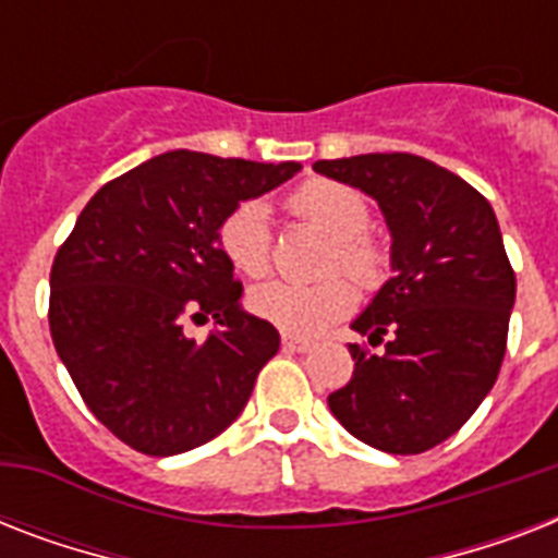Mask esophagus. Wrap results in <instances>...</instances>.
Here are the masks:
<instances>
[{
  "mask_svg": "<svg viewBox=\"0 0 558 558\" xmlns=\"http://www.w3.org/2000/svg\"><path fill=\"white\" fill-rule=\"evenodd\" d=\"M283 350H289V353H306V350H313V341L298 339V336H283Z\"/></svg>",
  "mask_w": 558,
  "mask_h": 558,
  "instance_id": "1",
  "label": "esophagus"
}]
</instances>
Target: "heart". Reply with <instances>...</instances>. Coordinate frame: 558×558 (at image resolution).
Returning a JSON list of instances; mask_svg holds the SVG:
<instances>
[{
    "label": "heart",
    "instance_id": "b5f03b06",
    "mask_svg": "<svg viewBox=\"0 0 558 558\" xmlns=\"http://www.w3.org/2000/svg\"><path fill=\"white\" fill-rule=\"evenodd\" d=\"M292 208L324 228L336 240L330 269H344L359 283H376L381 275V252L365 236L371 208L353 187L315 179L292 196ZM219 248L240 275L260 278L271 263V208L266 199L240 202L219 226ZM356 304L348 280L330 278L322 283L266 280L248 292V306L263 322L275 324L289 336H315L339 322Z\"/></svg>",
    "mask_w": 558,
    "mask_h": 558
}]
</instances>
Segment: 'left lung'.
Wrapping results in <instances>:
<instances>
[{"instance_id": "left-lung-1", "label": "left lung", "mask_w": 558, "mask_h": 558, "mask_svg": "<svg viewBox=\"0 0 558 558\" xmlns=\"http://www.w3.org/2000/svg\"><path fill=\"white\" fill-rule=\"evenodd\" d=\"M315 173L376 199L390 234V278L353 330V379L330 411L356 440L420 454L458 432L493 390L515 304V275L493 205L440 165L411 153L315 161Z\"/></svg>"}]
</instances>
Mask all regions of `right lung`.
Listing matches in <instances>:
<instances>
[{"label":"right lung","instance_id":"add662e5","mask_svg":"<svg viewBox=\"0 0 558 558\" xmlns=\"http://www.w3.org/2000/svg\"><path fill=\"white\" fill-rule=\"evenodd\" d=\"M301 173L170 150L100 187L51 266L48 324L89 411L126 446L170 458L214 440L252 397L278 330L240 304L219 226ZM208 314L205 342L181 324Z\"/></svg>","mask_w":558,"mask_h":558}]
</instances>
